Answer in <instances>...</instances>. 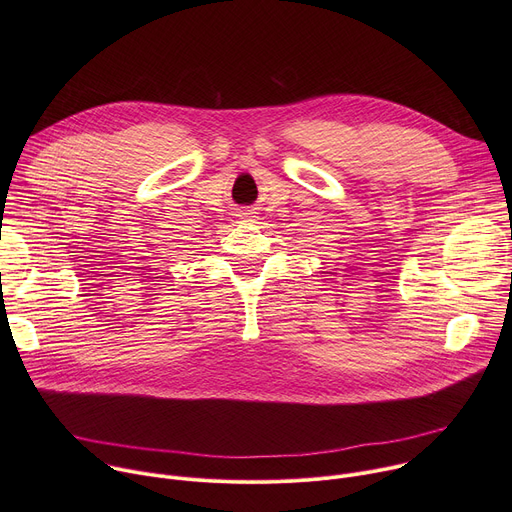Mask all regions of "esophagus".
Returning <instances> with one entry per match:
<instances>
[{"mask_svg": "<svg viewBox=\"0 0 512 512\" xmlns=\"http://www.w3.org/2000/svg\"><path fill=\"white\" fill-rule=\"evenodd\" d=\"M237 216H239V223H253L257 218V212L253 208H247V210H241Z\"/></svg>", "mask_w": 512, "mask_h": 512, "instance_id": "obj_1", "label": "esophagus"}]
</instances>
